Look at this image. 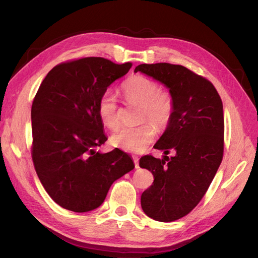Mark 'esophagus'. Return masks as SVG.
I'll list each match as a JSON object with an SVG mask.
<instances>
[{
	"label": "esophagus",
	"instance_id": "obj_1",
	"mask_svg": "<svg viewBox=\"0 0 258 258\" xmlns=\"http://www.w3.org/2000/svg\"><path fill=\"white\" fill-rule=\"evenodd\" d=\"M132 159H134V162H135V167H136V169H138V168H139V158L137 157V156H134V157H132Z\"/></svg>",
	"mask_w": 258,
	"mask_h": 258
}]
</instances>
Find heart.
I'll return each instance as SVG.
<instances>
[{"instance_id":"b5f03b06","label":"heart","mask_w":258,"mask_h":258,"mask_svg":"<svg viewBox=\"0 0 258 258\" xmlns=\"http://www.w3.org/2000/svg\"><path fill=\"white\" fill-rule=\"evenodd\" d=\"M124 101L140 105V121H152L141 126L124 127L112 136V144L130 153H142L152 144L156 137L155 124L158 129L166 128L174 113V99L167 90L160 89L159 84L144 75H134L121 85ZM97 112L104 126L115 130L120 124V106L111 91L100 96Z\"/></svg>"}]
</instances>
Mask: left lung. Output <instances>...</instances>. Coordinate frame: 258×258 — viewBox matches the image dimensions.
I'll return each instance as SVG.
<instances>
[{
    "mask_svg": "<svg viewBox=\"0 0 258 258\" xmlns=\"http://www.w3.org/2000/svg\"><path fill=\"white\" fill-rule=\"evenodd\" d=\"M142 72L165 84L174 99V113L154 145L168 155H145L140 167L150 170L154 182L143 191L144 213L158 222H173L188 214L204 198L224 154L223 102L206 77L179 64H140Z\"/></svg>",
    "mask_w": 258,
    "mask_h": 258,
    "instance_id": "1",
    "label": "left lung"
}]
</instances>
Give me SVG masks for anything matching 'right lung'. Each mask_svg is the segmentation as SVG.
<instances>
[{
    "label": "right lung",
    "instance_id": "add662e5",
    "mask_svg": "<svg viewBox=\"0 0 258 258\" xmlns=\"http://www.w3.org/2000/svg\"><path fill=\"white\" fill-rule=\"evenodd\" d=\"M131 67L101 57L66 61L50 70L36 92L31 155L45 190L63 209L79 213L97 209L114 181L135 168L118 148L96 151L107 140L98 100Z\"/></svg>",
    "mask_w": 258,
    "mask_h": 258
}]
</instances>
